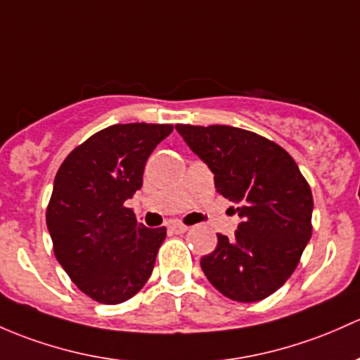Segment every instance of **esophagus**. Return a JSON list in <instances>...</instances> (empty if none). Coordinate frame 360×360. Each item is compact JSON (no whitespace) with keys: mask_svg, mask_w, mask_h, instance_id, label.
<instances>
[{"mask_svg":"<svg viewBox=\"0 0 360 360\" xmlns=\"http://www.w3.org/2000/svg\"><path fill=\"white\" fill-rule=\"evenodd\" d=\"M169 231H170V233H174V234H183V233H186V231H188V226L181 224V222H170Z\"/></svg>","mask_w":360,"mask_h":360,"instance_id":"esophagus-1","label":"esophagus"}]
</instances>
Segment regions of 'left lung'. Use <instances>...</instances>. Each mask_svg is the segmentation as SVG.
I'll use <instances>...</instances> for the list:
<instances>
[{"instance_id":"left-lung-1","label":"left lung","mask_w":360,"mask_h":360,"mask_svg":"<svg viewBox=\"0 0 360 360\" xmlns=\"http://www.w3.org/2000/svg\"><path fill=\"white\" fill-rule=\"evenodd\" d=\"M176 129L241 219L233 238L217 234V247L200 260L202 271L231 300H264L293 274L310 240L309 183L288 151L255 132L190 124Z\"/></svg>"}]
</instances>
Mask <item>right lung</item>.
<instances>
[{"mask_svg":"<svg viewBox=\"0 0 360 360\" xmlns=\"http://www.w3.org/2000/svg\"><path fill=\"white\" fill-rule=\"evenodd\" d=\"M170 124H115L72 150L55 176L46 226L60 266L100 304H122L148 281L165 228L124 207L143 186L151 151Z\"/></svg>","mask_w":360,"mask_h":360,"instance_id":"obj_1","label":"right lung"}]
</instances>
